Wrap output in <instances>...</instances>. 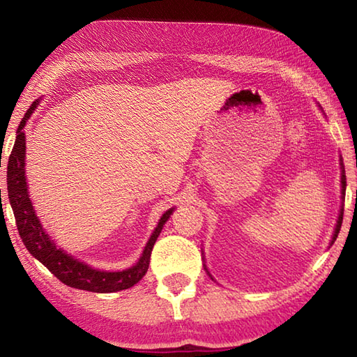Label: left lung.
I'll list each match as a JSON object with an SVG mask.
<instances>
[{
    "mask_svg": "<svg viewBox=\"0 0 357 357\" xmlns=\"http://www.w3.org/2000/svg\"><path fill=\"white\" fill-rule=\"evenodd\" d=\"M342 193L345 195V189H347V178H345V170H343V162H342ZM342 220H343V209H340V215H338V220H337V227H335V233L334 236H332V243L337 239L338 236V231H340V227H342Z\"/></svg>",
    "mask_w": 357,
    "mask_h": 357,
    "instance_id": "left-lung-1",
    "label": "left lung"
}]
</instances>
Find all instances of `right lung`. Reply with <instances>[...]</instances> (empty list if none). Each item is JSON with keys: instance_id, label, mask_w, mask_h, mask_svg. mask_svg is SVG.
Wrapping results in <instances>:
<instances>
[{"instance_id": "right-lung-1", "label": "right lung", "mask_w": 357, "mask_h": 357, "mask_svg": "<svg viewBox=\"0 0 357 357\" xmlns=\"http://www.w3.org/2000/svg\"><path fill=\"white\" fill-rule=\"evenodd\" d=\"M39 102L36 100L28 108V112L23 116L22 123L17 129V138L15 144L12 148V153L9 155L8 162V195L12 211L15 215V223L19 228L20 238L23 244L31 253L34 258L50 271V273L58 277L59 280L66 283L68 287L86 289V291L93 293H114L121 291V289H128L134 287L135 283L143 279L146 274L151 252L162 231V227L165 225L168 217L172 215L173 209H168L167 213L160 217L159 225L154 229L153 236L148 241L144 252L134 268L121 271V273H107V271H98L89 268L78 259L72 258L68 253L63 252L56 244L47 236L39 219L34 214L31 200L28 197V187H26V176H25V128L28 118L31 116L34 108L38 107Z\"/></svg>"}]
</instances>
